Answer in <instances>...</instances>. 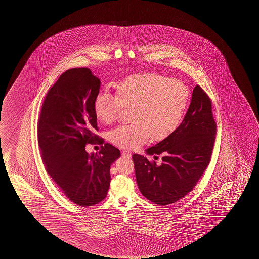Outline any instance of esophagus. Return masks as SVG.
I'll list each match as a JSON object with an SVG mask.
<instances>
[{"instance_id":"esophagus-1","label":"esophagus","mask_w":259,"mask_h":259,"mask_svg":"<svg viewBox=\"0 0 259 259\" xmlns=\"http://www.w3.org/2000/svg\"><path fill=\"white\" fill-rule=\"evenodd\" d=\"M122 155H123V157H131V153L129 152V151H127V150H124V151H123L122 152Z\"/></svg>"}]
</instances>
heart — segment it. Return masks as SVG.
<instances>
[{"mask_svg":"<svg viewBox=\"0 0 259 259\" xmlns=\"http://www.w3.org/2000/svg\"><path fill=\"white\" fill-rule=\"evenodd\" d=\"M189 99L182 81L147 73L128 77L116 85V95L101 91L96 96L94 111L104 123H111L123 106L133 108L130 124L111 130V143L122 148L138 147L148 139L160 140L177 127Z\"/></svg>","mask_w":259,"mask_h":259,"instance_id":"1","label":"heart"}]
</instances>
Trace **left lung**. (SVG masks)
I'll return each mask as SVG.
<instances>
[{"label": "left lung", "mask_w": 259, "mask_h": 259, "mask_svg": "<svg viewBox=\"0 0 259 259\" xmlns=\"http://www.w3.org/2000/svg\"><path fill=\"white\" fill-rule=\"evenodd\" d=\"M216 123L211 101L199 85L182 123L163 140L146 149L161 163L134 154L136 182L141 193L153 203L165 206L187 195L195 186L210 161Z\"/></svg>", "instance_id": "1"}]
</instances>
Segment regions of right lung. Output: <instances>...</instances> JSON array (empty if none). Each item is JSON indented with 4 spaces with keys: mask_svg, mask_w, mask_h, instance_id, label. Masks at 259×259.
I'll list each match as a JSON object with an SVG mask.
<instances>
[{
    "mask_svg": "<svg viewBox=\"0 0 259 259\" xmlns=\"http://www.w3.org/2000/svg\"><path fill=\"white\" fill-rule=\"evenodd\" d=\"M100 79L87 68L65 71L48 92L38 123V145L48 174L66 197L81 207L98 204L110 186V167L121 153L105 144L98 153L85 144L101 138L94 101Z\"/></svg>",
    "mask_w": 259,
    "mask_h": 259,
    "instance_id": "right-lung-1",
    "label": "right lung"
}]
</instances>
